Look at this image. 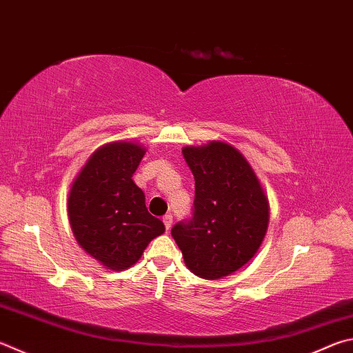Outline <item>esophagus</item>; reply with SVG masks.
Segmentation results:
<instances>
[{
    "label": "esophagus",
    "instance_id": "esophagus-1",
    "mask_svg": "<svg viewBox=\"0 0 353 353\" xmlns=\"http://www.w3.org/2000/svg\"><path fill=\"white\" fill-rule=\"evenodd\" d=\"M163 223H165V228L170 230L172 225V216L171 214H165L163 216Z\"/></svg>",
    "mask_w": 353,
    "mask_h": 353
}]
</instances>
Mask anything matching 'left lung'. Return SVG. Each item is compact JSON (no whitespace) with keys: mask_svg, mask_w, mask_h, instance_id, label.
<instances>
[{"mask_svg":"<svg viewBox=\"0 0 353 353\" xmlns=\"http://www.w3.org/2000/svg\"><path fill=\"white\" fill-rule=\"evenodd\" d=\"M194 176L190 221L171 230L183 261L196 276L221 279L258 252L268 227V201L247 159L225 142L185 146Z\"/></svg>","mask_w":353,"mask_h":353,"instance_id":"obj_1","label":"left lung"}]
</instances>
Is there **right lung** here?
<instances>
[{
    "instance_id": "obj_1",
    "label": "right lung",
    "mask_w": 353,
    "mask_h": 353,
    "mask_svg": "<svg viewBox=\"0 0 353 353\" xmlns=\"http://www.w3.org/2000/svg\"><path fill=\"white\" fill-rule=\"evenodd\" d=\"M145 152L142 145L125 140L100 146L69 191L68 216L77 242L110 270L136 264L148 243L165 232L132 181Z\"/></svg>"
}]
</instances>
